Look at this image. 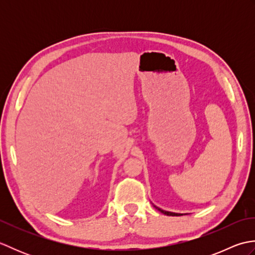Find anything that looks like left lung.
<instances>
[{
  "mask_svg": "<svg viewBox=\"0 0 255 255\" xmlns=\"http://www.w3.org/2000/svg\"><path fill=\"white\" fill-rule=\"evenodd\" d=\"M154 207L158 209L159 211H161L162 214H164V215H166V216H182L183 214H178V213H172V211H166V210H163V209H161V208H159V207H156V206H154Z\"/></svg>",
  "mask_w": 255,
  "mask_h": 255,
  "instance_id": "8db88e82",
  "label": "left lung"
}]
</instances>
